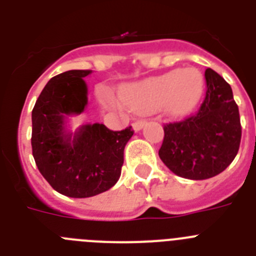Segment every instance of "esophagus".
<instances>
[{
	"mask_svg": "<svg viewBox=\"0 0 256 256\" xmlns=\"http://www.w3.org/2000/svg\"><path fill=\"white\" fill-rule=\"evenodd\" d=\"M148 123V122L144 120V119H142V120H137L133 123V130H136V132H138V130H141L142 128L144 126V124Z\"/></svg>",
	"mask_w": 256,
	"mask_h": 256,
	"instance_id": "34e87169",
	"label": "esophagus"
}]
</instances>
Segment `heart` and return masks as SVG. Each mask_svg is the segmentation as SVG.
<instances>
[{"instance_id":"b5f03b06","label":"heart","mask_w":256,"mask_h":256,"mask_svg":"<svg viewBox=\"0 0 256 256\" xmlns=\"http://www.w3.org/2000/svg\"><path fill=\"white\" fill-rule=\"evenodd\" d=\"M205 79L195 68L176 69L126 87L123 101L133 112H151L162 108L170 116H182L191 112L204 94ZM112 102V97H108Z\"/></svg>"}]
</instances>
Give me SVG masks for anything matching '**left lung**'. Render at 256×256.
<instances>
[{"mask_svg": "<svg viewBox=\"0 0 256 256\" xmlns=\"http://www.w3.org/2000/svg\"><path fill=\"white\" fill-rule=\"evenodd\" d=\"M206 94L195 115L164 126L160 159L180 177L208 180L234 162L241 142L238 106L232 88L216 72L205 70Z\"/></svg>", "mask_w": 256, "mask_h": 256, "instance_id": "1", "label": "left lung"}]
</instances>
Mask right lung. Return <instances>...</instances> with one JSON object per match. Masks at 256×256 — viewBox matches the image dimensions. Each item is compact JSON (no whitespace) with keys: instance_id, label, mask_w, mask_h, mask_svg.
Here are the masks:
<instances>
[{"instance_id":"right-lung-1","label":"right lung","mask_w":256,"mask_h":256,"mask_svg":"<svg viewBox=\"0 0 256 256\" xmlns=\"http://www.w3.org/2000/svg\"><path fill=\"white\" fill-rule=\"evenodd\" d=\"M92 70H69L54 76L32 112V151L38 170L58 194L82 198L112 188L120 177L124 148L132 126L110 130L104 124H86L66 132V116L87 105L84 76Z\"/></svg>"}]
</instances>
